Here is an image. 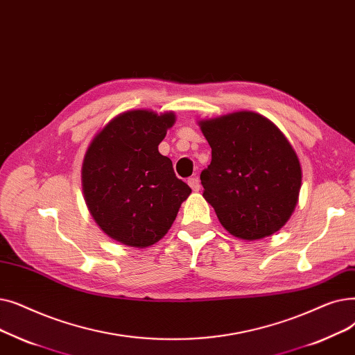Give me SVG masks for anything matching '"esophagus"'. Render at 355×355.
Masks as SVG:
<instances>
[{
	"label": "esophagus",
	"mask_w": 355,
	"mask_h": 355,
	"mask_svg": "<svg viewBox=\"0 0 355 355\" xmlns=\"http://www.w3.org/2000/svg\"><path fill=\"white\" fill-rule=\"evenodd\" d=\"M188 183H189V187L192 188L193 192H198V191L200 189V183H199V179H198V178H191V179L188 180Z\"/></svg>",
	"instance_id": "34e87169"
}]
</instances>
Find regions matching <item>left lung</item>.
<instances>
[{"mask_svg": "<svg viewBox=\"0 0 355 355\" xmlns=\"http://www.w3.org/2000/svg\"><path fill=\"white\" fill-rule=\"evenodd\" d=\"M212 148L200 173L204 198L221 225L241 240H261L292 216L302 184L295 148L268 118L237 111L198 121Z\"/></svg>", "mask_w": 355, "mask_h": 355, "instance_id": "8db88e82", "label": "left lung"}]
</instances>
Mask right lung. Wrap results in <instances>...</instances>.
<instances>
[{
  "label": "right lung",
  "mask_w": 355,
  "mask_h": 355,
  "mask_svg": "<svg viewBox=\"0 0 355 355\" xmlns=\"http://www.w3.org/2000/svg\"><path fill=\"white\" fill-rule=\"evenodd\" d=\"M175 121L173 111L121 112L96 132L83 157L87 207L98 227L124 245L146 248L162 240L192 192L159 153Z\"/></svg>",
  "instance_id": "1"
}]
</instances>
